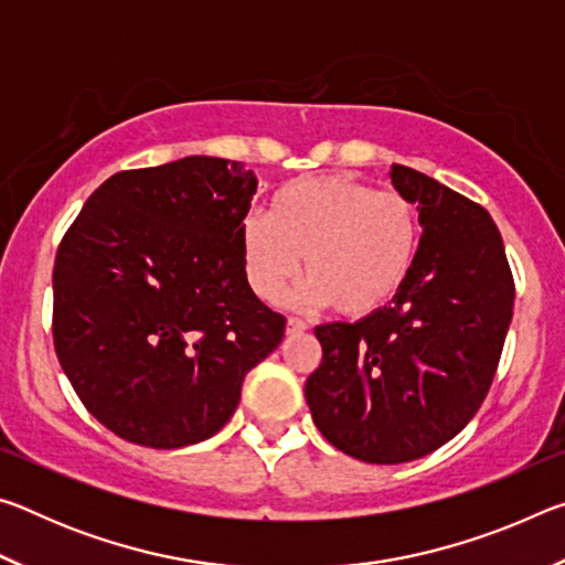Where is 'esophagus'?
Instances as JSON below:
<instances>
[{"label":"esophagus","mask_w":565,"mask_h":565,"mask_svg":"<svg viewBox=\"0 0 565 565\" xmlns=\"http://www.w3.org/2000/svg\"><path fill=\"white\" fill-rule=\"evenodd\" d=\"M306 329V321H301V319H296V317H291L289 321H286V333H289V337H296V333H303Z\"/></svg>","instance_id":"obj_1"}]
</instances>
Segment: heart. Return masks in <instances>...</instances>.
I'll use <instances>...</instances> for the list:
<instances>
[{
  "instance_id": "1",
  "label": "heart",
  "mask_w": 565,
  "mask_h": 565,
  "mask_svg": "<svg viewBox=\"0 0 565 565\" xmlns=\"http://www.w3.org/2000/svg\"><path fill=\"white\" fill-rule=\"evenodd\" d=\"M420 218L411 199L351 174L294 179L266 216L238 228L244 274L264 301H279L301 271L299 299L347 319L388 306L414 271Z\"/></svg>"
}]
</instances>
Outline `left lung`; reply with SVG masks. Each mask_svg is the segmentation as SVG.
<instances>
[{"mask_svg":"<svg viewBox=\"0 0 565 565\" xmlns=\"http://www.w3.org/2000/svg\"><path fill=\"white\" fill-rule=\"evenodd\" d=\"M420 226L414 271L391 306L323 323L306 379L313 424L366 463L436 451L481 408L513 317L515 286L499 226L481 204L411 167H391Z\"/></svg>","mask_w":565,"mask_h":565,"instance_id":"1","label":"left lung"}]
</instances>
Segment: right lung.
Wrapping results in <instances>:
<instances>
[{"mask_svg":"<svg viewBox=\"0 0 565 565\" xmlns=\"http://www.w3.org/2000/svg\"><path fill=\"white\" fill-rule=\"evenodd\" d=\"M254 171L186 157L109 177L54 262V351L89 414L124 441L181 448L234 416L286 319L246 281L238 228Z\"/></svg>","mask_w":565,"mask_h":565,"instance_id":"1","label":"right lung"}]
</instances>
